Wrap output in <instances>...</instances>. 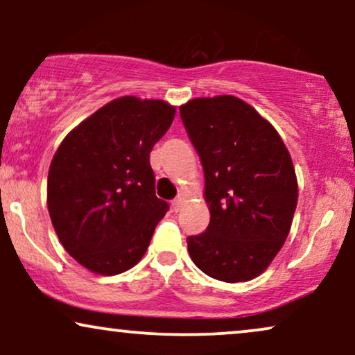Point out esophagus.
Masks as SVG:
<instances>
[{"label":"esophagus","mask_w":355,"mask_h":355,"mask_svg":"<svg viewBox=\"0 0 355 355\" xmlns=\"http://www.w3.org/2000/svg\"><path fill=\"white\" fill-rule=\"evenodd\" d=\"M183 203H185V197H183V195H178V197L172 202L173 210L175 211H180V209L183 207Z\"/></svg>","instance_id":"34e87169"}]
</instances>
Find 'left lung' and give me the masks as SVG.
<instances>
[{
    "label": "left lung",
    "mask_w": 355,
    "mask_h": 355,
    "mask_svg": "<svg viewBox=\"0 0 355 355\" xmlns=\"http://www.w3.org/2000/svg\"><path fill=\"white\" fill-rule=\"evenodd\" d=\"M180 116L200 157L210 223L187 239L203 274L247 282L282 248L299 198L291 153L254 107L232 95L193 98Z\"/></svg>",
    "instance_id": "left-lung-1"
}]
</instances>
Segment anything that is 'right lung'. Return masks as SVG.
<instances>
[{"instance_id":"add662e5","label":"right lung","mask_w":355,"mask_h":355,"mask_svg":"<svg viewBox=\"0 0 355 355\" xmlns=\"http://www.w3.org/2000/svg\"><path fill=\"white\" fill-rule=\"evenodd\" d=\"M175 118L164 100L120 96L71 130L48 172V211L61 245L93 274L145 255L168 203L155 195L150 152Z\"/></svg>"}]
</instances>
